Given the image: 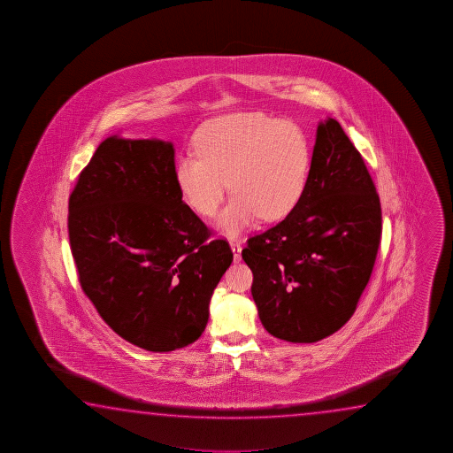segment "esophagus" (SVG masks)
Segmentation results:
<instances>
[{
	"mask_svg": "<svg viewBox=\"0 0 453 453\" xmlns=\"http://www.w3.org/2000/svg\"><path fill=\"white\" fill-rule=\"evenodd\" d=\"M230 247L231 250H233V258L238 263V261H241V252H242L241 242H238V241H231Z\"/></svg>",
	"mask_w": 453,
	"mask_h": 453,
	"instance_id": "esophagus-1",
	"label": "esophagus"
}]
</instances>
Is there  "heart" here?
Wrapping results in <instances>:
<instances>
[{
	"label": "heart",
	"mask_w": 453,
	"mask_h": 453,
	"mask_svg": "<svg viewBox=\"0 0 453 453\" xmlns=\"http://www.w3.org/2000/svg\"><path fill=\"white\" fill-rule=\"evenodd\" d=\"M193 146L196 155L179 157L174 166L179 193L196 214L212 217L228 182L233 198L217 226L230 238L258 217L282 220L304 195L311 146L296 123L261 112L222 115L201 127Z\"/></svg>",
	"instance_id": "1"
}]
</instances>
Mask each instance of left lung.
I'll return each mask as SVG.
<instances>
[{"label":"left lung","mask_w":453,"mask_h":453,"mask_svg":"<svg viewBox=\"0 0 453 453\" xmlns=\"http://www.w3.org/2000/svg\"><path fill=\"white\" fill-rule=\"evenodd\" d=\"M380 234L374 182L342 127L328 117L317 127L298 206L242 250L269 334L309 344L342 328L368 285Z\"/></svg>","instance_id":"left-lung-1"}]
</instances>
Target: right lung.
I'll list each match as a JSON object with an SVG mask.
<instances>
[{
  "label": "right lung",
  "instance_id": "1",
  "mask_svg": "<svg viewBox=\"0 0 453 453\" xmlns=\"http://www.w3.org/2000/svg\"><path fill=\"white\" fill-rule=\"evenodd\" d=\"M174 147L109 136L69 196L79 282L109 326L149 352L200 338L233 252L182 201Z\"/></svg>",
  "mask_w": 453,
  "mask_h": 453
}]
</instances>
